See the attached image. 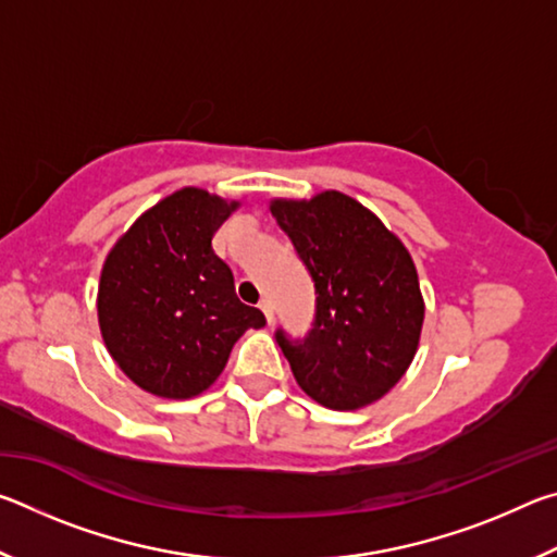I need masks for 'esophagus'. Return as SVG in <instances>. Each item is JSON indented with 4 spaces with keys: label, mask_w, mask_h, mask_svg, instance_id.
Masks as SVG:
<instances>
[{
    "label": "esophagus",
    "mask_w": 557,
    "mask_h": 557,
    "mask_svg": "<svg viewBox=\"0 0 557 557\" xmlns=\"http://www.w3.org/2000/svg\"><path fill=\"white\" fill-rule=\"evenodd\" d=\"M260 309H262V314H265L268 324H272V319H275V314H272V305H270V299H262V301H260Z\"/></svg>",
    "instance_id": "34e87169"
}]
</instances>
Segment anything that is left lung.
I'll return each instance as SVG.
<instances>
[{
	"label": "left lung",
	"instance_id": "left-lung-1",
	"mask_svg": "<svg viewBox=\"0 0 557 557\" xmlns=\"http://www.w3.org/2000/svg\"><path fill=\"white\" fill-rule=\"evenodd\" d=\"M317 287L314 329L301 344L277 332L299 388L332 410L381 400L418 354L425 299L403 240L342 191L272 199Z\"/></svg>",
	"mask_w": 557,
	"mask_h": 557
}]
</instances>
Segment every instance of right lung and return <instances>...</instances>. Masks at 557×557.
I'll return each mask as SVG.
<instances>
[{
  "instance_id": "obj_1",
  "label": "right lung",
  "mask_w": 557,
  "mask_h": 557,
  "mask_svg": "<svg viewBox=\"0 0 557 557\" xmlns=\"http://www.w3.org/2000/svg\"><path fill=\"white\" fill-rule=\"evenodd\" d=\"M184 186L147 209L112 245L98 285V324L112 361L139 388L186 400L211 388L231 348L265 314L235 297L213 233L238 209Z\"/></svg>"
}]
</instances>
